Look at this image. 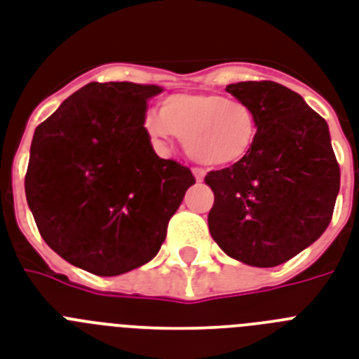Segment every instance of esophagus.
Here are the masks:
<instances>
[{"label":"esophagus","instance_id":"esophagus-1","mask_svg":"<svg viewBox=\"0 0 359 359\" xmlns=\"http://www.w3.org/2000/svg\"><path fill=\"white\" fill-rule=\"evenodd\" d=\"M194 175H195V179H197V182H203V179H205V175L206 171L203 170V168H194Z\"/></svg>","mask_w":359,"mask_h":359}]
</instances>
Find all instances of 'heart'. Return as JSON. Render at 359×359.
Segmentation results:
<instances>
[{
    "label": "heart",
    "mask_w": 359,
    "mask_h": 359,
    "mask_svg": "<svg viewBox=\"0 0 359 359\" xmlns=\"http://www.w3.org/2000/svg\"><path fill=\"white\" fill-rule=\"evenodd\" d=\"M144 127L153 142L164 144L171 134L184 142L186 153L205 165H234L250 153L258 134L249 104L217 94H177L149 114Z\"/></svg>",
    "instance_id": "heart-1"
}]
</instances>
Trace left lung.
Instances as JSON below:
<instances>
[{
  "label": "left lung",
  "mask_w": 359,
  "mask_h": 359,
  "mask_svg": "<svg viewBox=\"0 0 359 359\" xmlns=\"http://www.w3.org/2000/svg\"><path fill=\"white\" fill-rule=\"evenodd\" d=\"M256 114L258 134L238 164L210 171L208 229L234 260L275 267L311 245L330 225L339 164L325 119L273 81L226 86Z\"/></svg>",
  "instance_id": "1"
}]
</instances>
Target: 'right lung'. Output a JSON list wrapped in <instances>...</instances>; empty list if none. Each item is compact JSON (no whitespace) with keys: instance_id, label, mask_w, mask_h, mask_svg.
<instances>
[{"instance_id":"right-lung-1","label":"right lung","mask_w":359,"mask_h":359,"mask_svg":"<svg viewBox=\"0 0 359 359\" xmlns=\"http://www.w3.org/2000/svg\"><path fill=\"white\" fill-rule=\"evenodd\" d=\"M154 84L90 83L34 130L25 197L58 256L99 276L153 260L168 223L195 184L160 158L144 127Z\"/></svg>"}]
</instances>
